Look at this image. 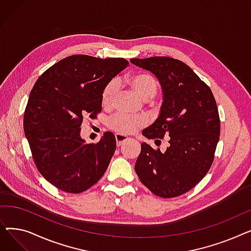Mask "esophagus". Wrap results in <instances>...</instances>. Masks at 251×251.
Returning <instances> with one entry per match:
<instances>
[{"instance_id": "1", "label": "esophagus", "mask_w": 251, "mask_h": 251, "mask_svg": "<svg viewBox=\"0 0 251 251\" xmlns=\"http://www.w3.org/2000/svg\"><path fill=\"white\" fill-rule=\"evenodd\" d=\"M116 141H117V147H121L123 143H125L126 141L129 140V138L123 134H116Z\"/></svg>"}]
</instances>
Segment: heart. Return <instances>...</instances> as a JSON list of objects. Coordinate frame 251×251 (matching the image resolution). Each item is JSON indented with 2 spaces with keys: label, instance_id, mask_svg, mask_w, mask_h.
<instances>
[{
  "label": "heart",
  "instance_id": "1",
  "mask_svg": "<svg viewBox=\"0 0 251 251\" xmlns=\"http://www.w3.org/2000/svg\"><path fill=\"white\" fill-rule=\"evenodd\" d=\"M127 82L132 86L139 97L144 100L151 99L157 91V82L155 79L147 73H137L127 78ZM118 91V85L115 80L105 84L101 91V104L110 108L114 103ZM146 124L143 117H134L127 114H118L109 121V128L120 134H130Z\"/></svg>",
  "mask_w": 251,
  "mask_h": 251
}]
</instances>
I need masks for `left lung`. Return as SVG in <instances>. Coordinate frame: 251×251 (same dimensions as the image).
<instances>
[{
  "label": "left lung",
  "instance_id": "8db88e82",
  "mask_svg": "<svg viewBox=\"0 0 251 251\" xmlns=\"http://www.w3.org/2000/svg\"><path fill=\"white\" fill-rule=\"evenodd\" d=\"M130 62L153 73L164 94L160 117L142 134L149 139L169 136L165 152L141 144L135 172L154 195L180 196L206 175L214 162L221 131L216 100L207 84L180 60L151 57Z\"/></svg>",
  "mask_w": 251,
  "mask_h": 251
}]
</instances>
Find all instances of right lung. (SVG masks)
Instances as JSON below:
<instances>
[{"label":"right lung","mask_w":251,"mask_h":251,"mask_svg":"<svg viewBox=\"0 0 251 251\" xmlns=\"http://www.w3.org/2000/svg\"><path fill=\"white\" fill-rule=\"evenodd\" d=\"M129 65L124 58L73 55L38 77L26 104L23 126L33 162L51 185L80 193L102 177L116 151V138L103 133L97 143L80 137L83 118L101 112V91Z\"/></svg>","instance_id":"add662e5"}]
</instances>
